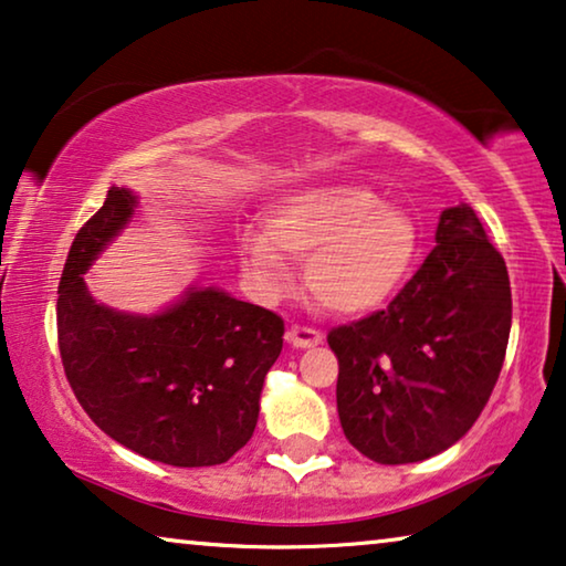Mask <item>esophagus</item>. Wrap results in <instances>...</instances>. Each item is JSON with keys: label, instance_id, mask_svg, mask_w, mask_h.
Wrapping results in <instances>:
<instances>
[{"label": "esophagus", "instance_id": "obj_1", "mask_svg": "<svg viewBox=\"0 0 566 566\" xmlns=\"http://www.w3.org/2000/svg\"><path fill=\"white\" fill-rule=\"evenodd\" d=\"M286 344L294 348H313L323 344V336L313 328H305V325H292V328L286 331Z\"/></svg>", "mask_w": 566, "mask_h": 566}]
</instances>
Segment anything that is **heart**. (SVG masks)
<instances>
[{"label": "heart", "mask_w": 566, "mask_h": 566, "mask_svg": "<svg viewBox=\"0 0 566 566\" xmlns=\"http://www.w3.org/2000/svg\"><path fill=\"white\" fill-rule=\"evenodd\" d=\"M418 228L397 205L359 185L310 187L284 195L264 214V233L238 238V259L261 297L290 290L286 256L305 261L315 302L336 315H366L408 280Z\"/></svg>", "instance_id": "1"}]
</instances>
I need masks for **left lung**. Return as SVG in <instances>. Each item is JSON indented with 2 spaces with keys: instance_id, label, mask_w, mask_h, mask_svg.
Listing matches in <instances>:
<instances>
[{
  "instance_id": "obj_1",
  "label": "left lung",
  "mask_w": 566,
  "mask_h": 566,
  "mask_svg": "<svg viewBox=\"0 0 566 566\" xmlns=\"http://www.w3.org/2000/svg\"><path fill=\"white\" fill-rule=\"evenodd\" d=\"M511 321L503 256L472 207H449L436 249L389 307L328 333L348 443L379 464H412L457 443L490 400Z\"/></svg>"
}]
</instances>
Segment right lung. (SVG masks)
I'll return each mask as SVG.
<instances>
[{"label": "right lung", "mask_w": 566, "mask_h": 566, "mask_svg": "<svg viewBox=\"0 0 566 566\" xmlns=\"http://www.w3.org/2000/svg\"><path fill=\"white\" fill-rule=\"evenodd\" d=\"M135 212L138 195L109 187L71 243L59 284L63 369L86 416L125 449L169 467L222 464L253 436L284 323L197 282L156 313L94 300L84 274Z\"/></svg>", "instance_id": "right-lung-1"}]
</instances>
